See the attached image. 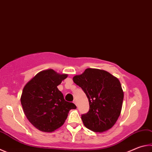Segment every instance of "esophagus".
<instances>
[{
    "label": "esophagus",
    "mask_w": 152,
    "mask_h": 152,
    "mask_svg": "<svg viewBox=\"0 0 152 152\" xmlns=\"http://www.w3.org/2000/svg\"><path fill=\"white\" fill-rule=\"evenodd\" d=\"M73 102L76 104V106H78V104H77V102H76V100H74L73 101Z\"/></svg>",
    "instance_id": "34e87169"
}]
</instances>
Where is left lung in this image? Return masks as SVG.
<instances>
[{"label": "left lung", "mask_w": 152, "mask_h": 152, "mask_svg": "<svg viewBox=\"0 0 152 152\" xmlns=\"http://www.w3.org/2000/svg\"><path fill=\"white\" fill-rule=\"evenodd\" d=\"M73 81L89 101V111L81 117L84 125L95 132L111 128L120 116L124 100L119 80L105 70L87 68L80 75L74 76Z\"/></svg>", "instance_id": "left-lung-1"}]
</instances>
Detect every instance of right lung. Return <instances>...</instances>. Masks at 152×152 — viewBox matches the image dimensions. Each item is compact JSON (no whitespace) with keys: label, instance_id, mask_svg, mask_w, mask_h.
<instances>
[{"label":"right lung","instance_id":"add662e5","mask_svg":"<svg viewBox=\"0 0 152 152\" xmlns=\"http://www.w3.org/2000/svg\"><path fill=\"white\" fill-rule=\"evenodd\" d=\"M67 76L49 69L38 72L24 87L20 98L24 113L39 130L55 131L64 124L69 111L76 108L57 88Z\"/></svg>","mask_w":152,"mask_h":152}]
</instances>
